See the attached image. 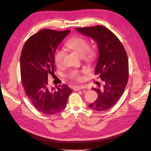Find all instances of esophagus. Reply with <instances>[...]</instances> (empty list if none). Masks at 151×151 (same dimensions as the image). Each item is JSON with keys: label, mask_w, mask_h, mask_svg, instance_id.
<instances>
[{"label": "esophagus", "mask_w": 151, "mask_h": 151, "mask_svg": "<svg viewBox=\"0 0 151 151\" xmlns=\"http://www.w3.org/2000/svg\"><path fill=\"white\" fill-rule=\"evenodd\" d=\"M84 89V86H75L74 88V91H79V90H81Z\"/></svg>", "instance_id": "esophagus-1"}]
</instances>
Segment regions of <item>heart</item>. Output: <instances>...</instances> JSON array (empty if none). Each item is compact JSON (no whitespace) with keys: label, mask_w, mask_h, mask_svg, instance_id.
<instances>
[{"label":"heart","mask_w":151,"mask_h":151,"mask_svg":"<svg viewBox=\"0 0 151 151\" xmlns=\"http://www.w3.org/2000/svg\"><path fill=\"white\" fill-rule=\"evenodd\" d=\"M65 45L68 49L76 52L86 62H93L96 55L95 49L89 47L88 41L81 36H76L68 40ZM63 58H64V52L63 50L57 49L53 55V60L57 67H60L63 65ZM68 76L71 79L76 81H81L83 79L81 72L76 70L70 71Z\"/></svg>","instance_id":"1"}]
</instances>
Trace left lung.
<instances>
[{"instance_id":"obj_1","label":"left lung","mask_w":151,"mask_h":151,"mask_svg":"<svg viewBox=\"0 0 151 151\" xmlns=\"http://www.w3.org/2000/svg\"><path fill=\"white\" fill-rule=\"evenodd\" d=\"M76 30L91 37L98 45L99 56L95 75L99 76L104 85L101 88L91 89L95 90L98 97L89 106L96 111H106L117 103L124 93L129 79L127 54L119 39L106 27L98 25Z\"/></svg>"}]
</instances>
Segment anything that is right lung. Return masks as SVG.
<instances>
[{"instance_id": "obj_1", "label": "right lung", "mask_w": 151, "mask_h": 151, "mask_svg": "<svg viewBox=\"0 0 151 151\" xmlns=\"http://www.w3.org/2000/svg\"><path fill=\"white\" fill-rule=\"evenodd\" d=\"M70 30L42 29L31 36L22 48L20 57L22 84L33 106L44 115L61 112L72 90L66 84L50 88L48 76L56 71L53 55Z\"/></svg>"}]
</instances>
